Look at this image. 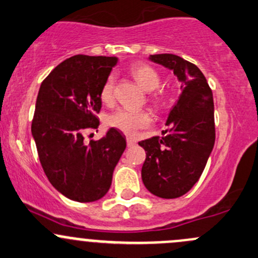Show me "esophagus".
Listing matches in <instances>:
<instances>
[{
	"mask_svg": "<svg viewBox=\"0 0 258 258\" xmlns=\"http://www.w3.org/2000/svg\"><path fill=\"white\" fill-rule=\"evenodd\" d=\"M135 145H136V141H135L134 138H131V137L127 138V146H128V147H134Z\"/></svg>",
	"mask_w": 258,
	"mask_h": 258,
	"instance_id": "esophagus-1",
	"label": "esophagus"
}]
</instances>
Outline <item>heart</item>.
<instances>
[{"instance_id":"obj_1","label":"heart","mask_w":258,"mask_h":258,"mask_svg":"<svg viewBox=\"0 0 258 258\" xmlns=\"http://www.w3.org/2000/svg\"><path fill=\"white\" fill-rule=\"evenodd\" d=\"M132 77L142 86L143 90L153 91L161 84L159 74L146 64H137L131 68ZM113 89H115V78L113 75H108L102 84L100 97L105 104H111L113 101ZM161 99L158 94L154 95L153 100L158 101ZM108 126L117 128L118 131L123 132L127 136H134L137 134L138 130L146 128L151 124L152 117L150 113L145 110H131V108H118L107 116Z\"/></svg>"}]
</instances>
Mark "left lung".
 Masks as SVG:
<instances>
[{
	"instance_id": "obj_1",
	"label": "left lung",
	"mask_w": 258,
	"mask_h": 258,
	"mask_svg": "<svg viewBox=\"0 0 258 258\" xmlns=\"http://www.w3.org/2000/svg\"><path fill=\"white\" fill-rule=\"evenodd\" d=\"M148 59L173 72L181 84V93L168 115L163 137L138 142L146 151L141 174L152 194L174 199L199 180L214 148L213 93L199 68L180 56L154 54Z\"/></svg>"
}]
</instances>
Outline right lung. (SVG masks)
Here are the masks:
<instances>
[{
  "label": "right lung",
  "instance_id": "add662e5",
  "mask_svg": "<svg viewBox=\"0 0 258 258\" xmlns=\"http://www.w3.org/2000/svg\"><path fill=\"white\" fill-rule=\"evenodd\" d=\"M116 56L74 55L43 80L32 121V136L50 184L68 199L96 202L107 193L126 138L111 127L99 141L84 142V131L97 128L102 84Z\"/></svg>",
  "mask_w": 258,
  "mask_h": 258
}]
</instances>
